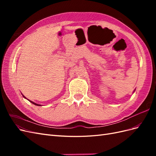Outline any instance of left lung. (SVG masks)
<instances>
[{"label":"left lung","instance_id":"obj_1","mask_svg":"<svg viewBox=\"0 0 156 156\" xmlns=\"http://www.w3.org/2000/svg\"><path fill=\"white\" fill-rule=\"evenodd\" d=\"M135 90H134V91H133V92H135Z\"/></svg>","mask_w":156,"mask_h":156}]
</instances>
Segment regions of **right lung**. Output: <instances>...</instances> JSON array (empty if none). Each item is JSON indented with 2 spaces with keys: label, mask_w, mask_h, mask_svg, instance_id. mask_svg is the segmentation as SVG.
Instances as JSON below:
<instances>
[{
  "label": "right lung",
  "mask_w": 156,
  "mask_h": 156,
  "mask_svg": "<svg viewBox=\"0 0 156 156\" xmlns=\"http://www.w3.org/2000/svg\"><path fill=\"white\" fill-rule=\"evenodd\" d=\"M22 95H23V94H22ZM23 98H25V99H27V100H28V99H27V98H26V97H25V96H23ZM29 100L30 103H32V104H34V105H37V106H41V105L37 104V103H34V102H33V101H30V100Z\"/></svg>",
  "instance_id": "right-lung-1"
}]
</instances>
